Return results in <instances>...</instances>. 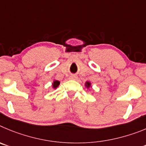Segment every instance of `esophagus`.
<instances>
[{
    "mask_svg": "<svg viewBox=\"0 0 146 146\" xmlns=\"http://www.w3.org/2000/svg\"><path fill=\"white\" fill-rule=\"evenodd\" d=\"M69 78H70V80H76L78 78V77L76 76H70V77H69Z\"/></svg>",
    "mask_w": 146,
    "mask_h": 146,
    "instance_id": "1",
    "label": "esophagus"
}]
</instances>
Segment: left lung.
I'll return each mask as SVG.
<instances>
[{
    "mask_svg": "<svg viewBox=\"0 0 146 146\" xmlns=\"http://www.w3.org/2000/svg\"><path fill=\"white\" fill-rule=\"evenodd\" d=\"M85 86H86L87 88H89L90 86H91V83L89 82V81H86V84H85Z\"/></svg>",
    "mask_w": 146,
    "mask_h": 146,
    "instance_id": "left-lung-1",
    "label": "left lung"
}]
</instances>
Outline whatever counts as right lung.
<instances>
[{
    "instance_id": "obj_1",
    "label": "right lung",
    "mask_w": 146,
    "mask_h": 146,
    "mask_svg": "<svg viewBox=\"0 0 146 146\" xmlns=\"http://www.w3.org/2000/svg\"><path fill=\"white\" fill-rule=\"evenodd\" d=\"M60 81H56V80H54L53 82V84H52V87L54 88V89H57V86L60 85Z\"/></svg>"
}]
</instances>
